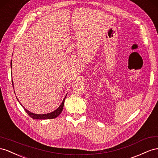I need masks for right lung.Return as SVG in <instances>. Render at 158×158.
Listing matches in <instances>:
<instances>
[{
    "label": "right lung",
    "instance_id": "obj_1",
    "mask_svg": "<svg viewBox=\"0 0 158 158\" xmlns=\"http://www.w3.org/2000/svg\"><path fill=\"white\" fill-rule=\"evenodd\" d=\"M10 66H11V68H12V61L10 62ZM12 85H13V81L12 80ZM65 97L64 98V101H63L61 105L57 108V109H56V110H54L53 112H51V113H48V114H34V113H32V112H31L30 111H28L27 109H26L25 108L22 106L21 104V105L22 106V107L24 108V110L27 112V114H28L31 118H32L34 119H53V118H56V117H57L58 116H59L61 112H62L63 110V108H64V102H65Z\"/></svg>",
    "mask_w": 158,
    "mask_h": 158
}]
</instances>
